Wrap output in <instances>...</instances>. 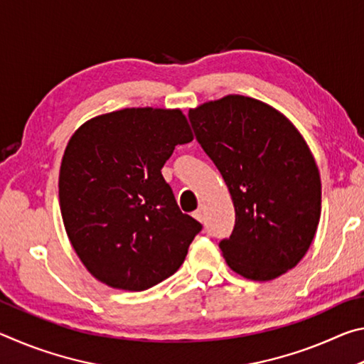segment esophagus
<instances>
[{"mask_svg": "<svg viewBox=\"0 0 364 364\" xmlns=\"http://www.w3.org/2000/svg\"><path fill=\"white\" fill-rule=\"evenodd\" d=\"M194 218L199 220V221H204L205 220V213H204V208H197V210L194 212Z\"/></svg>", "mask_w": 364, "mask_h": 364, "instance_id": "1", "label": "esophagus"}]
</instances>
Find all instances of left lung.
I'll use <instances>...</instances> for the list:
<instances>
[{"label":"left lung","mask_w":364,"mask_h":364,"mask_svg":"<svg viewBox=\"0 0 364 364\" xmlns=\"http://www.w3.org/2000/svg\"><path fill=\"white\" fill-rule=\"evenodd\" d=\"M188 117L236 210L231 236L218 244L226 263L247 279L278 278L304 258L321 215L306 143L278 110L245 96L205 102Z\"/></svg>","instance_id":"obj_1"}]
</instances>
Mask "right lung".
I'll use <instances>...</instances> for the list:
<instances>
[{
    "label": "right lung",
    "instance_id": "right-lung-1",
    "mask_svg": "<svg viewBox=\"0 0 364 364\" xmlns=\"http://www.w3.org/2000/svg\"><path fill=\"white\" fill-rule=\"evenodd\" d=\"M189 141L181 110L152 107L100 115L70 138L60 213L80 260L104 284L146 291L183 264L202 225L180 210L160 170Z\"/></svg>",
    "mask_w": 364,
    "mask_h": 364
}]
</instances>
